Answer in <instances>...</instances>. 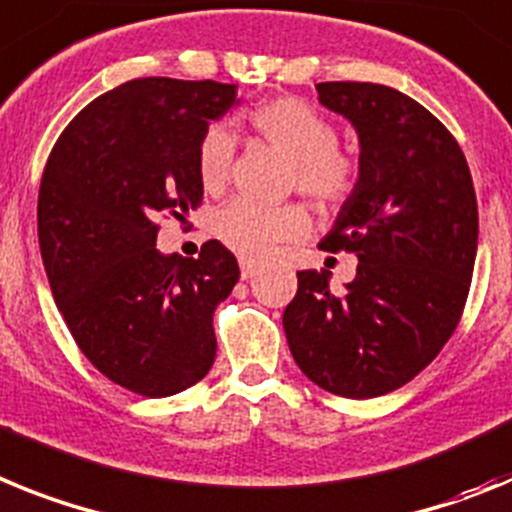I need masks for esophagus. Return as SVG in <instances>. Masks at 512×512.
<instances>
[{
    "label": "esophagus",
    "mask_w": 512,
    "mask_h": 512,
    "mask_svg": "<svg viewBox=\"0 0 512 512\" xmlns=\"http://www.w3.org/2000/svg\"><path fill=\"white\" fill-rule=\"evenodd\" d=\"M239 273H242V281H250V278H255L260 273V265H255L250 260H242L239 262Z\"/></svg>",
    "instance_id": "esophagus-1"
}]
</instances>
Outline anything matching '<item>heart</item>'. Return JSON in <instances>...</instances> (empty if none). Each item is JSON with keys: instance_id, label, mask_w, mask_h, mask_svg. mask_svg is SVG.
Instances as JSON below:
<instances>
[{"instance_id": "heart-1", "label": "heart", "mask_w": 512, "mask_h": 512, "mask_svg": "<svg viewBox=\"0 0 512 512\" xmlns=\"http://www.w3.org/2000/svg\"><path fill=\"white\" fill-rule=\"evenodd\" d=\"M252 126L291 159V185L322 208L342 206L358 185V164L337 149L335 123L296 97H278L252 110ZM234 164V139L221 126H211L198 144V177L208 193L226 188ZM309 231L301 206H257L231 201L216 216V234L244 260H268L286 242Z\"/></svg>"}]
</instances>
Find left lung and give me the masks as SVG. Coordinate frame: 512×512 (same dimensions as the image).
Listing matches in <instances>:
<instances>
[{
  "label": "left lung",
  "instance_id": "obj_1",
  "mask_svg": "<svg viewBox=\"0 0 512 512\" xmlns=\"http://www.w3.org/2000/svg\"><path fill=\"white\" fill-rule=\"evenodd\" d=\"M319 102L353 123L358 185L319 242L353 252L355 278L299 270L283 311L293 361L337 397L399 389L453 335L477 257V195L464 151L420 102L373 82H322Z\"/></svg>",
  "mask_w": 512,
  "mask_h": 512
}]
</instances>
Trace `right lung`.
I'll return each mask as SVG.
<instances>
[{
    "label": "right lung",
    "instance_id": "1",
    "mask_svg": "<svg viewBox=\"0 0 512 512\" xmlns=\"http://www.w3.org/2000/svg\"><path fill=\"white\" fill-rule=\"evenodd\" d=\"M239 105L237 84L144 77L92 100L64 128L38 193L53 301L79 350L141 397H172L211 371L213 311L239 281L211 239L162 255L157 219L201 206L198 144Z\"/></svg>",
    "mask_w": 512,
    "mask_h": 512
}]
</instances>
